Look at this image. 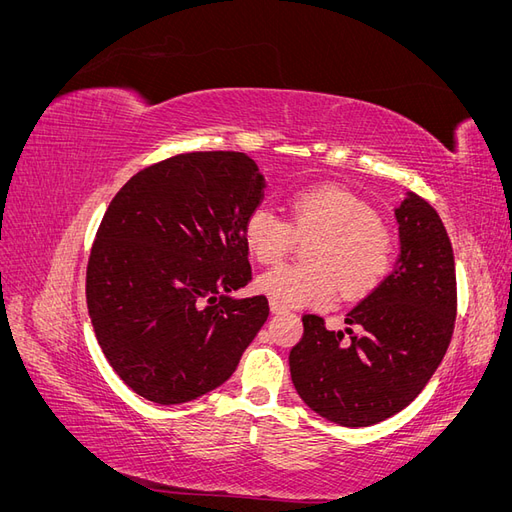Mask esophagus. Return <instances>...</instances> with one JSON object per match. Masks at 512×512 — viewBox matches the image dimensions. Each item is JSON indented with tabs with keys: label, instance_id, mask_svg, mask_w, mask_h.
Listing matches in <instances>:
<instances>
[{
	"label": "esophagus",
	"instance_id": "34e87169",
	"mask_svg": "<svg viewBox=\"0 0 512 512\" xmlns=\"http://www.w3.org/2000/svg\"><path fill=\"white\" fill-rule=\"evenodd\" d=\"M269 309H271V314H284L286 312V307L280 305V303H275V301L269 303Z\"/></svg>",
	"mask_w": 512,
	"mask_h": 512
}]
</instances>
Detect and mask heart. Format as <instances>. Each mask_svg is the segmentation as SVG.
<instances>
[{
    "instance_id": "1",
    "label": "heart",
    "mask_w": 512,
    "mask_h": 512,
    "mask_svg": "<svg viewBox=\"0 0 512 512\" xmlns=\"http://www.w3.org/2000/svg\"><path fill=\"white\" fill-rule=\"evenodd\" d=\"M292 226L269 207L247 213L243 239L250 254L273 265L294 237H314L305 250L307 265H280L256 280V288L284 307H327L337 286L346 299L374 290L391 269V235L365 200L344 188L301 190L290 196Z\"/></svg>"
}]
</instances>
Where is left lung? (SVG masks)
<instances>
[{
    "label": "left lung",
    "mask_w": 512,
    "mask_h": 512,
    "mask_svg": "<svg viewBox=\"0 0 512 512\" xmlns=\"http://www.w3.org/2000/svg\"><path fill=\"white\" fill-rule=\"evenodd\" d=\"M399 258L346 314L344 331L303 316L290 378L303 404L344 427H369L410 406L442 363L457 314L455 260L440 215L406 192L395 207Z\"/></svg>",
    "instance_id": "1"
}]
</instances>
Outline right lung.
I'll list each match as a JSON object with an SVG mask.
<instances>
[{
    "label": "right lung",
    "mask_w": 512,
    "mask_h": 512,
    "mask_svg": "<svg viewBox=\"0 0 512 512\" xmlns=\"http://www.w3.org/2000/svg\"><path fill=\"white\" fill-rule=\"evenodd\" d=\"M265 177L239 151L179 153L136 173L108 205L87 265V309L108 365L153 404L218 389L269 316L243 224Z\"/></svg>",
    "instance_id": "1"
}]
</instances>
